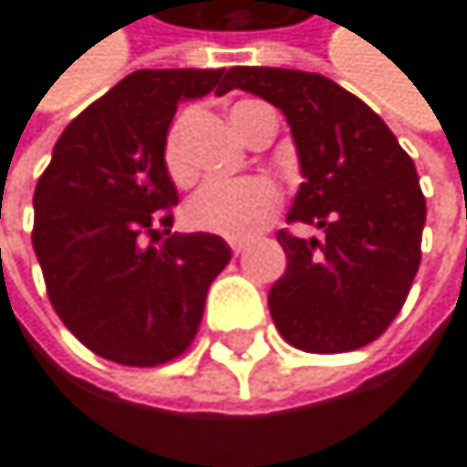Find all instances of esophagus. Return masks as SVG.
Wrapping results in <instances>:
<instances>
[{"instance_id": "obj_1", "label": "esophagus", "mask_w": 467, "mask_h": 467, "mask_svg": "<svg viewBox=\"0 0 467 467\" xmlns=\"http://www.w3.org/2000/svg\"><path fill=\"white\" fill-rule=\"evenodd\" d=\"M229 246H232V252H235V254H241V252H246L249 244H246V241H232Z\"/></svg>"}]
</instances>
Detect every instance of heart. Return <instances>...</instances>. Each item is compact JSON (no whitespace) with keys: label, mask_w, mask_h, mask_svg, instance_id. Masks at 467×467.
I'll return each mask as SVG.
<instances>
[{"label":"heart","mask_w":467,"mask_h":467,"mask_svg":"<svg viewBox=\"0 0 467 467\" xmlns=\"http://www.w3.org/2000/svg\"><path fill=\"white\" fill-rule=\"evenodd\" d=\"M246 106L249 103H241L232 111V122L244 137L249 134V125L244 119ZM162 162L176 184L192 182V165L184 150V119H176L168 131L162 145ZM277 210L280 190L272 179H215L190 195V202L184 204V218L192 229L207 232V235L246 241L272 221Z\"/></svg>","instance_id":"heart-1"}]
</instances>
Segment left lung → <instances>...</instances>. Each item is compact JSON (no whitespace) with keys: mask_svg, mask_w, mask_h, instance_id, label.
Instances as JSON below:
<instances>
[{"mask_svg":"<svg viewBox=\"0 0 467 467\" xmlns=\"http://www.w3.org/2000/svg\"><path fill=\"white\" fill-rule=\"evenodd\" d=\"M229 88L277 106L296 142L305 182L280 229L288 268L268 291L280 336L305 353H348L375 342L400 314L420 268L426 199L411 156L387 122L330 78L232 67Z\"/></svg>","mask_w":467,"mask_h":467,"instance_id":"left-lung-1","label":"left lung"}]
</instances>
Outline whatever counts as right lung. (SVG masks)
Here are the masks:
<instances>
[{"mask_svg": "<svg viewBox=\"0 0 467 467\" xmlns=\"http://www.w3.org/2000/svg\"><path fill=\"white\" fill-rule=\"evenodd\" d=\"M223 69H140L58 137L33 192V249L61 322L100 358L159 367L199 333L232 252L171 235L179 192L162 145L179 103L229 92Z\"/></svg>", "mask_w": 467, "mask_h": 467, "instance_id": "1", "label": "right lung"}]
</instances>
